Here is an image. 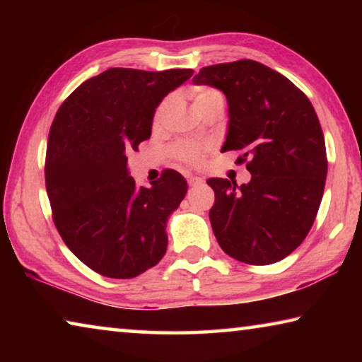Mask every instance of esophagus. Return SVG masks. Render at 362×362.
Segmentation results:
<instances>
[{"instance_id":"obj_1","label":"esophagus","mask_w":362,"mask_h":362,"mask_svg":"<svg viewBox=\"0 0 362 362\" xmlns=\"http://www.w3.org/2000/svg\"><path fill=\"white\" fill-rule=\"evenodd\" d=\"M204 180L201 179V177H196V175H192V177H188V185L189 187H196V185H201V183H203Z\"/></svg>"}]
</instances>
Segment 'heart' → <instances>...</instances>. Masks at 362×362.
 Masks as SVG:
<instances>
[{
  "mask_svg": "<svg viewBox=\"0 0 362 362\" xmlns=\"http://www.w3.org/2000/svg\"><path fill=\"white\" fill-rule=\"evenodd\" d=\"M189 97H192V102L196 110L209 105V103L214 100H220V99L223 100L222 94H220L217 89L207 88V86L194 88L192 93H189ZM164 108H166V103H163V105L158 108V112L155 115L156 122L163 118ZM209 150H211L209 144L193 142V140H182V142L175 144L173 148L174 156L179 159V161L188 164V166H198V164L203 163V159L207 153H209Z\"/></svg>",
  "mask_w": 362,
  "mask_h": 362,
  "instance_id": "heart-1",
  "label": "heart"
}]
</instances>
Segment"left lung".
Segmentation results:
<instances>
[{
  "instance_id": "obj_1",
  "label": "left lung",
  "mask_w": 362,
  "mask_h": 362,
  "mask_svg": "<svg viewBox=\"0 0 362 362\" xmlns=\"http://www.w3.org/2000/svg\"><path fill=\"white\" fill-rule=\"evenodd\" d=\"M194 84L222 90L228 132L222 151L240 150L252 175L241 187L209 179L217 241L233 259L269 265L293 252L320 209L327 175L326 144L311 102L281 73L255 60L201 69Z\"/></svg>"
}]
</instances>
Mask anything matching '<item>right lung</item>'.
<instances>
[{
  "instance_id": "1",
  "label": "right lung",
  "mask_w": 362,
  "mask_h": 362,
  "mask_svg": "<svg viewBox=\"0 0 362 362\" xmlns=\"http://www.w3.org/2000/svg\"><path fill=\"white\" fill-rule=\"evenodd\" d=\"M192 75L108 69L73 90L52 121L45 175L54 223L66 247L102 276L136 278L166 254V222L187 180L166 169L139 188L127 156L150 139L161 100Z\"/></svg>"
}]
</instances>
